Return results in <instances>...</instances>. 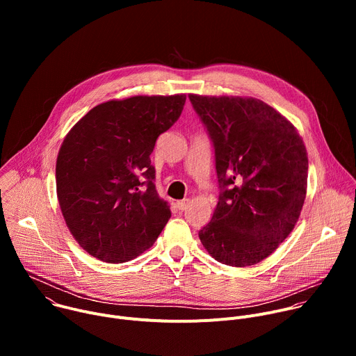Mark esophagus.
<instances>
[{
	"label": "esophagus",
	"mask_w": 356,
	"mask_h": 356,
	"mask_svg": "<svg viewBox=\"0 0 356 356\" xmlns=\"http://www.w3.org/2000/svg\"><path fill=\"white\" fill-rule=\"evenodd\" d=\"M190 204V200L188 198H184V200H180V201H177V209L179 210H186L187 209V206Z\"/></svg>",
	"instance_id": "esophagus-1"
}]
</instances>
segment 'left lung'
Instances as JSON below:
<instances>
[{
	"label": "left lung",
	"instance_id": "8db88e82",
	"mask_svg": "<svg viewBox=\"0 0 356 356\" xmlns=\"http://www.w3.org/2000/svg\"><path fill=\"white\" fill-rule=\"evenodd\" d=\"M188 98L213 140L221 187L200 241L224 265H257L298 221L307 193L306 146L294 125L258 98Z\"/></svg>",
	"mask_w": 356,
	"mask_h": 356
}]
</instances>
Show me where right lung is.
Instances as JSON below:
<instances>
[{
  "label": "right lung",
  "instance_id": "obj_1",
  "mask_svg": "<svg viewBox=\"0 0 356 356\" xmlns=\"http://www.w3.org/2000/svg\"><path fill=\"white\" fill-rule=\"evenodd\" d=\"M184 103L186 94L106 101L66 135L56 161L58 200L67 228L91 257L128 262L168 224L170 206L155 188L150 154Z\"/></svg>",
  "mask_w": 356,
  "mask_h": 356
}]
</instances>
